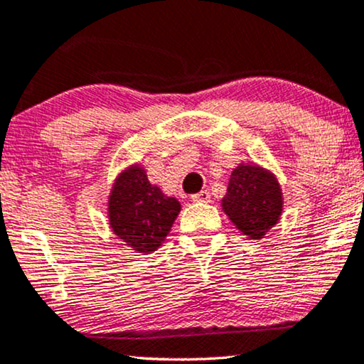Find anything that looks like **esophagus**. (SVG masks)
<instances>
[{"instance_id": "34e87169", "label": "esophagus", "mask_w": 364, "mask_h": 364, "mask_svg": "<svg viewBox=\"0 0 364 364\" xmlns=\"http://www.w3.org/2000/svg\"><path fill=\"white\" fill-rule=\"evenodd\" d=\"M210 191H200V193H196V195H193L191 196V201H195V203H208L210 201Z\"/></svg>"}]
</instances>
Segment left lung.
Returning a JSON list of instances; mask_svg holds the SVG:
<instances>
[{"mask_svg": "<svg viewBox=\"0 0 364 364\" xmlns=\"http://www.w3.org/2000/svg\"><path fill=\"white\" fill-rule=\"evenodd\" d=\"M284 198L279 179L258 163H240L232 168L221 210L250 240H263L278 225Z\"/></svg>", "mask_w": 364, "mask_h": 364, "instance_id": "left-lung-1", "label": "left lung"}]
</instances>
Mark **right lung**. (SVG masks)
Instances as JSON below:
<instances>
[{"label": "right lung", "instance_id": "obj_1", "mask_svg": "<svg viewBox=\"0 0 364 364\" xmlns=\"http://www.w3.org/2000/svg\"><path fill=\"white\" fill-rule=\"evenodd\" d=\"M179 211V201L149 183L141 163L121 169L111 185L108 225L134 253H154L166 240Z\"/></svg>", "mask_w": 364, "mask_h": 364}]
</instances>
